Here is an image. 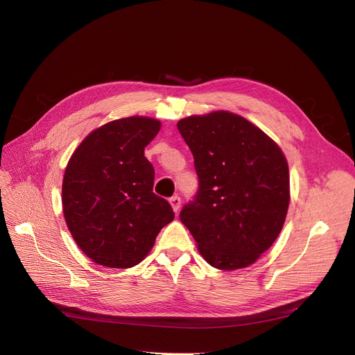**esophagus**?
<instances>
[{
  "mask_svg": "<svg viewBox=\"0 0 355 355\" xmlns=\"http://www.w3.org/2000/svg\"><path fill=\"white\" fill-rule=\"evenodd\" d=\"M170 204H171L174 212H178V211H180V207H181V198H180L178 196H174V197L170 198Z\"/></svg>",
  "mask_w": 355,
  "mask_h": 355,
  "instance_id": "1",
  "label": "esophagus"
}]
</instances>
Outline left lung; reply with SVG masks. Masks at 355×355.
<instances>
[{
    "instance_id": "obj_1",
    "label": "left lung",
    "mask_w": 355,
    "mask_h": 355,
    "mask_svg": "<svg viewBox=\"0 0 355 355\" xmlns=\"http://www.w3.org/2000/svg\"><path fill=\"white\" fill-rule=\"evenodd\" d=\"M177 127L200 180L181 222L211 266L248 268L283 228L290 201L284 154L261 128L225 110L185 117Z\"/></svg>"
}]
</instances>
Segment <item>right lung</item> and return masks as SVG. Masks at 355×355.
<instances>
[{
	"mask_svg": "<svg viewBox=\"0 0 355 355\" xmlns=\"http://www.w3.org/2000/svg\"><path fill=\"white\" fill-rule=\"evenodd\" d=\"M159 127L158 120L143 116L113 120L93 130L69 159L62 184L63 215L94 263L136 266L174 219L167 200L153 192L154 168L144 157Z\"/></svg>",
	"mask_w": 355,
	"mask_h": 355,
	"instance_id": "right-lung-1",
	"label": "right lung"
}]
</instances>
